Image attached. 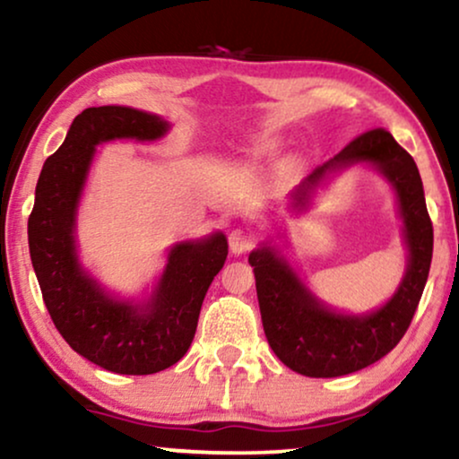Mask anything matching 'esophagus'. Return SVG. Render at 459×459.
<instances>
[{
	"mask_svg": "<svg viewBox=\"0 0 459 459\" xmlns=\"http://www.w3.org/2000/svg\"><path fill=\"white\" fill-rule=\"evenodd\" d=\"M253 242L255 240H253L251 231H247L245 228H236L231 230L230 234V251L234 253V255H242V253L251 251Z\"/></svg>",
	"mask_w": 459,
	"mask_h": 459,
	"instance_id": "1",
	"label": "esophagus"
}]
</instances>
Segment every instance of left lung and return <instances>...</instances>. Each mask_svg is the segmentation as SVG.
Masks as SVG:
<instances>
[{
  "label": "left lung",
  "instance_id": "left-lung-1",
  "mask_svg": "<svg viewBox=\"0 0 459 459\" xmlns=\"http://www.w3.org/2000/svg\"><path fill=\"white\" fill-rule=\"evenodd\" d=\"M353 163L375 166L398 195L409 264L398 291L387 304L368 315L336 313L308 291L276 248L264 245L248 255V264L255 273L259 310L268 344L282 364L304 377L351 375L385 358L409 330L432 264L434 231L420 169L387 129L377 127L358 135L330 161L316 166L296 186L291 206L298 211L307 208L310 191L327 172Z\"/></svg>",
  "mask_w": 459,
  "mask_h": 459
}]
</instances>
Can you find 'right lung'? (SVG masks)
<instances>
[{
    "label": "right lung",
    "instance_id": "add662e5",
    "mask_svg": "<svg viewBox=\"0 0 459 459\" xmlns=\"http://www.w3.org/2000/svg\"><path fill=\"white\" fill-rule=\"evenodd\" d=\"M168 127L157 115L127 106L82 110L44 161L27 223L31 264L55 327L76 353L117 375H152L183 358L204 296L228 257L221 231L174 245L144 304L112 298L78 262L74 228L95 146L117 138L157 140Z\"/></svg>",
    "mask_w": 459,
    "mask_h": 459
}]
</instances>
